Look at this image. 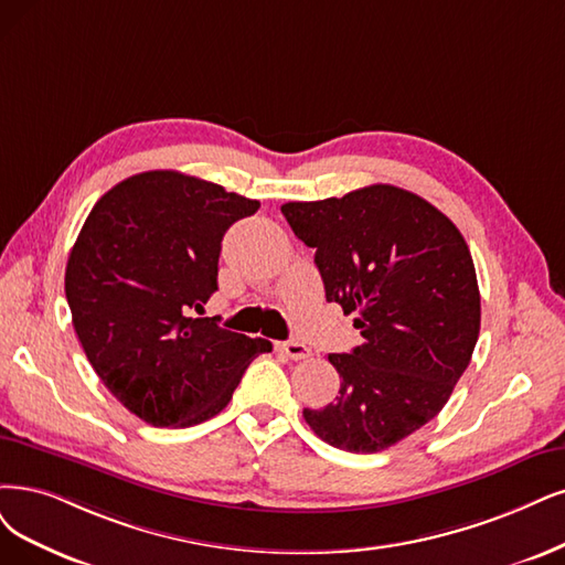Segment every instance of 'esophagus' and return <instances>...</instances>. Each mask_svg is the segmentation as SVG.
<instances>
[{
  "instance_id": "esophagus-1",
  "label": "esophagus",
  "mask_w": 565,
  "mask_h": 565,
  "mask_svg": "<svg viewBox=\"0 0 565 565\" xmlns=\"http://www.w3.org/2000/svg\"><path fill=\"white\" fill-rule=\"evenodd\" d=\"M279 347H281V351L286 353L290 361H305V359L311 356V349L307 344H302V342L290 340V342H281Z\"/></svg>"
}]
</instances>
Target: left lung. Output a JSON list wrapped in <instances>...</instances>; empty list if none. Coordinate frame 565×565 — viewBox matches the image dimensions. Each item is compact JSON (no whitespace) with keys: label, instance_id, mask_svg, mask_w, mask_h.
<instances>
[{"label":"left lung","instance_id":"obj_1","mask_svg":"<svg viewBox=\"0 0 565 565\" xmlns=\"http://www.w3.org/2000/svg\"><path fill=\"white\" fill-rule=\"evenodd\" d=\"M281 214L317 250L326 300L359 315L363 335L330 353L340 395L305 422L338 449L384 451L440 414L472 359L482 307L470 248L440 209L388 183Z\"/></svg>","mask_w":565,"mask_h":565}]
</instances>
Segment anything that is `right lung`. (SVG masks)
Returning a JSON list of instances; mask_svg holds the SVG:
<instances>
[{"instance_id": "1", "label": "right lung", "mask_w": 565, "mask_h": 565, "mask_svg": "<svg viewBox=\"0 0 565 565\" xmlns=\"http://www.w3.org/2000/svg\"><path fill=\"white\" fill-rule=\"evenodd\" d=\"M260 202L172 170L141 172L104 193L67 260L78 342L116 401L158 428L216 416L267 340L193 311L218 290L225 230Z\"/></svg>"}]
</instances>
